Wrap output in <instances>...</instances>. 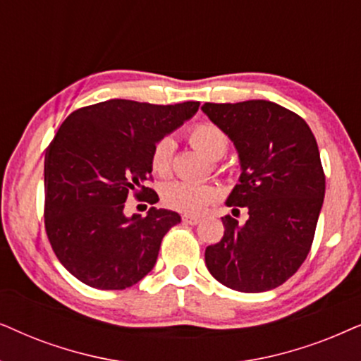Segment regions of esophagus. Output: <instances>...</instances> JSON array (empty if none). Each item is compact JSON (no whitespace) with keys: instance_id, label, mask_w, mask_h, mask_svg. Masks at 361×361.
Segmentation results:
<instances>
[{"instance_id":"obj_1","label":"esophagus","mask_w":361,"mask_h":361,"mask_svg":"<svg viewBox=\"0 0 361 361\" xmlns=\"http://www.w3.org/2000/svg\"><path fill=\"white\" fill-rule=\"evenodd\" d=\"M181 219H183V223H185V224H191V226L198 224L200 221H201V219L198 218V216H190V214H185L183 218H181Z\"/></svg>"}]
</instances>
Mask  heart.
<instances>
[{
	"mask_svg": "<svg viewBox=\"0 0 361 361\" xmlns=\"http://www.w3.org/2000/svg\"><path fill=\"white\" fill-rule=\"evenodd\" d=\"M188 140L201 155L216 161L226 155L229 148V138L223 128L211 122L196 123L188 130ZM175 140L171 137H161L152 148L150 165L158 176H166L171 170ZM216 198V190L209 185L188 183V181H170L161 188V200L168 208L181 213H201Z\"/></svg>",
	"mask_w": 361,
	"mask_h": 361,
	"instance_id": "b5f03b06",
	"label": "heart"
}]
</instances>
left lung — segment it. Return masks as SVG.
<instances>
[{
  "instance_id": "8db88e82",
  "label": "left lung",
  "mask_w": 361,
  "mask_h": 361,
  "mask_svg": "<svg viewBox=\"0 0 361 361\" xmlns=\"http://www.w3.org/2000/svg\"><path fill=\"white\" fill-rule=\"evenodd\" d=\"M201 110L236 147L241 176L226 204L224 236L206 247L216 281L239 292H266L294 276L312 247L324 204L325 175L305 120L269 100L209 104Z\"/></svg>"
}]
</instances>
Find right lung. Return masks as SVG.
<instances>
[{"label": "right lung", "instance_id": "obj_1", "mask_svg": "<svg viewBox=\"0 0 361 361\" xmlns=\"http://www.w3.org/2000/svg\"><path fill=\"white\" fill-rule=\"evenodd\" d=\"M198 107L110 99L62 122L44 158V226L57 259L80 282L122 290L155 266L161 239L180 214L150 208L145 218H127L125 201L135 195L157 203L147 186L152 148Z\"/></svg>", "mask_w": 361, "mask_h": 361}]
</instances>
